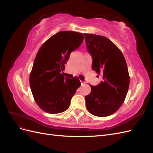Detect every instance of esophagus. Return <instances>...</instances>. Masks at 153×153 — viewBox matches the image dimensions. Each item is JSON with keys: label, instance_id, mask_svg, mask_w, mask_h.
Returning a JSON list of instances; mask_svg holds the SVG:
<instances>
[{"label": "esophagus", "instance_id": "obj_1", "mask_svg": "<svg viewBox=\"0 0 153 153\" xmlns=\"http://www.w3.org/2000/svg\"><path fill=\"white\" fill-rule=\"evenodd\" d=\"M80 82H81L82 85H84V84H85V82L84 80H80Z\"/></svg>", "mask_w": 153, "mask_h": 153}]
</instances>
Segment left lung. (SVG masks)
Here are the masks:
<instances>
[{
	"mask_svg": "<svg viewBox=\"0 0 153 153\" xmlns=\"http://www.w3.org/2000/svg\"><path fill=\"white\" fill-rule=\"evenodd\" d=\"M88 52L92 58V68L103 80L85 96L86 108L95 116L106 117L121 107L127 94L129 75L121 51L103 36L84 34Z\"/></svg>",
	"mask_w": 153,
	"mask_h": 153,
	"instance_id": "left-lung-1",
	"label": "left lung"
}]
</instances>
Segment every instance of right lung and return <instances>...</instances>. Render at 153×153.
<instances>
[{
  "label": "right lung",
  "mask_w": 153,
  "mask_h": 153,
  "mask_svg": "<svg viewBox=\"0 0 153 153\" xmlns=\"http://www.w3.org/2000/svg\"><path fill=\"white\" fill-rule=\"evenodd\" d=\"M84 35L74 31H61L42 45L34 59L29 82L32 95L45 112L55 114L66 111L76 89L79 79L65 78L61 72L72 51L79 48Z\"/></svg>",
  "instance_id": "1"
}]
</instances>
